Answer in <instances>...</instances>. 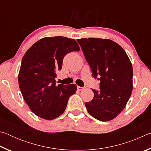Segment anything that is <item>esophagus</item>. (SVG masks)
<instances>
[{
	"label": "esophagus",
	"instance_id": "obj_1",
	"mask_svg": "<svg viewBox=\"0 0 151 151\" xmlns=\"http://www.w3.org/2000/svg\"><path fill=\"white\" fill-rule=\"evenodd\" d=\"M83 88H83V87H81V86H77V91H82Z\"/></svg>",
	"mask_w": 151,
	"mask_h": 151
}]
</instances>
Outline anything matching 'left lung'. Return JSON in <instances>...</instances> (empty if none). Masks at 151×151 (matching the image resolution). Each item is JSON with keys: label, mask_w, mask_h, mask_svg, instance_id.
I'll return each instance as SVG.
<instances>
[{"label": "left lung", "mask_w": 151, "mask_h": 151, "mask_svg": "<svg viewBox=\"0 0 151 151\" xmlns=\"http://www.w3.org/2000/svg\"><path fill=\"white\" fill-rule=\"evenodd\" d=\"M94 78L99 77L100 91L92 89L93 100L85 103L88 113L101 121H109L124 109L132 91V64L121 46L98 38L77 39Z\"/></svg>", "instance_id": "left-lung-1"}]
</instances>
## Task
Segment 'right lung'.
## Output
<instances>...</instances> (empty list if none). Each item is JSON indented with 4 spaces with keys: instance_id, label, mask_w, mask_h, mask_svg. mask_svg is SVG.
<instances>
[{
    "instance_id": "right-lung-1",
    "label": "right lung",
    "mask_w": 151,
    "mask_h": 151,
    "mask_svg": "<svg viewBox=\"0 0 151 151\" xmlns=\"http://www.w3.org/2000/svg\"><path fill=\"white\" fill-rule=\"evenodd\" d=\"M80 50L75 40L61 36L45 37L30 47L23 58L19 85L28 106L36 115L52 120L62 114L76 85H56V71L62 68L65 56Z\"/></svg>"
}]
</instances>
